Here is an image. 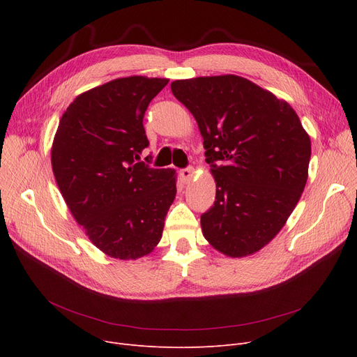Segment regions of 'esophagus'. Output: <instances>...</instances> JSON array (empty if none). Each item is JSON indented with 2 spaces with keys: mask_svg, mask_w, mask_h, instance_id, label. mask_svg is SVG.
Segmentation results:
<instances>
[{
  "mask_svg": "<svg viewBox=\"0 0 357 357\" xmlns=\"http://www.w3.org/2000/svg\"><path fill=\"white\" fill-rule=\"evenodd\" d=\"M192 174H194V167L188 166V167H183L179 171V175L182 178L183 183H190V181L192 179Z\"/></svg>",
  "mask_w": 357,
  "mask_h": 357,
  "instance_id": "obj_1",
  "label": "esophagus"
}]
</instances>
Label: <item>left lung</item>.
I'll list each match as a JSON object with an SVG mask.
<instances>
[{"label": "left lung", "instance_id": "1", "mask_svg": "<svg viewBox=\"0 0 357 357\" xmlns=\"http://www.w3.org/2000/svg\"><path fill=\"white\" fill-rule=\"evenodd\" d=\"M171 89L195 117L215 178L204 237L231 257L257 252L305 188L311 142L301 121L288 102L236 75L174 81Z\"/></svg>", "mask_w": 357, "mask_h": 357}]
</instances>
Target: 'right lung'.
<instances>
[{
  "mask_svg": "<svg viewBox=\"0 0 357 357\" xmlns=\"http://www.w3.org/2000/svg\"><path fill=\"white\" fill-rule=\"evenodd\" d=\"M167 79L128 77L81 93L66 108L52 167L68 208L100 250L116 259L149 255L176 195L175 171L140 160L149 146L144 112Z\"/></svg>",
  "mask_w": 357,
  "mask_h": 357,
  "instance_id": "1",
  "label": "right lung"
}]
</instances>
